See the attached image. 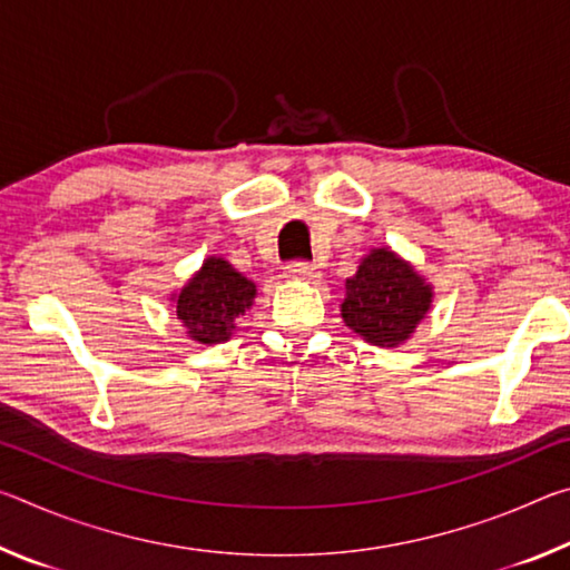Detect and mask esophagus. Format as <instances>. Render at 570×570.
I'll use <instances>...</instances> for the list:
<instances>
[{
	"label": "esophagus",
	"instance_id": "1",
	"mask_svg": "<svg viewBox=\"0 0 570 570\" xmlns=\"http://www.w3.org/2000/svg\"><path fill=\"white\" fill-rule=\"evenodd\" d=\"M286 276L288 278H316L320 276V272H316V266L308 262H292L286 266Z\"/></svg>",
	"mask_w": 570,
	"mask_h": 570
}]
</instances>
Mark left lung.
Returning a JSON list of instances; mask_svg holds the SVG:
<instances>
[{
	"mask_svg": "<svg viewBox=\"0 0 570 570\" xmlns=\"http://www.w3.org/2000/svg\"><path fill=\"white\" fill-rule=\"evenodd\" d=\"M430 286L387 248H374L346 278L342 316L350 330L366 342L394 346L407 340L428 314Z\"/></svg>",
	"mask_w": 570,
	"mask_h": 570,
	"instance_id": "1",
	"label": "left lung"
}]
</instances>
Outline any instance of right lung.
I'll return each instance as SVG.
<instances>
[{"instance_id": "obj_1", "label": "right lung", "mask_w": 570, "mask_h": 570, "mask_svg": "<svg viewBox=\"0 0 570 570\" xmlns=\"http://www.w3.org/2000/svg\"><path fill=\"white\" fill-rule=\"evenodd\" d=\"M256 296V286L224 258H208L183 288L176 314L196 342L216 344L234 332V324Z\"/></svg>"}]
</instances>
